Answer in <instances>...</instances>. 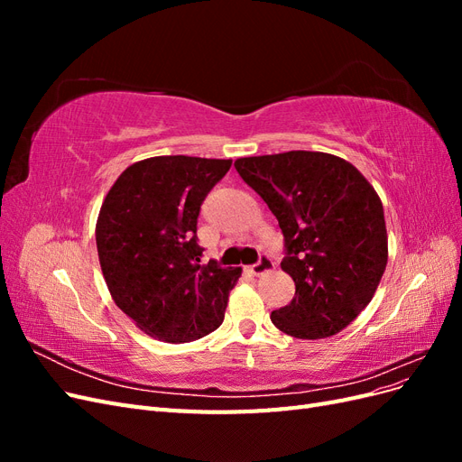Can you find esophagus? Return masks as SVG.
Returning a JSON list of instances; mask_svg holds the SVG:
<instances>
[{
  "mask_svg": "<svg viewBox=\"0 0 462 462\" xmlns=\"http://www.w3.org/2000/svg\"><path fill=\"white\" fill-rule=\"evenodd\" d=\"M273 268H275L273 260H272V258H268V256H262L258 263L250 265V273H253V275H262V273H268V272H272Z\"/></svg>",
  "mask_w": 462,
  "mask_h": 462,
  "instance_id": "esophagus-1",
  "label": "esophagus"
}]
</instances>
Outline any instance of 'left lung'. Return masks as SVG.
Segmentation results:
<instances>
[{
    "instance_id": "1",
    "label": "left lung",
    "mask_w": 462,
    "mask_h": 462,
    "mask_svg": "<svg viewBox=\"0 0 462 462\" xmlns=\"http://www.w3.org/2000/svg\"><path fill=\"white\" fill-rule=\"evenodd\" d=\"M236 171L277 217L295 297L272 312L297 339L343 331L366 309L387 265L383 206L353 163L326 152L291 150L239 158Z\"/></svg>"
}]
</instances>
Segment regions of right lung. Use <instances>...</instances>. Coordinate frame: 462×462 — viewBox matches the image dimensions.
<instances>
[{
  "instance_id": "add662e5",
  "label": "right lung",
  "mask_w": 462,
  "mask_h": 462,
  "mask_svg": "<svg viewBox=\"0 0 462 462\" xmlns=\"http://www.w3.org/2000/svg\"><path fill=\"white\" fill-rule=\"evenodd\" d=\"M231 160L156 156L125 170L102 202L96 246L111 299L138 329L190 343L217 329L241 268L200 263V204Z\"/></svg>"
}]
</instances>
